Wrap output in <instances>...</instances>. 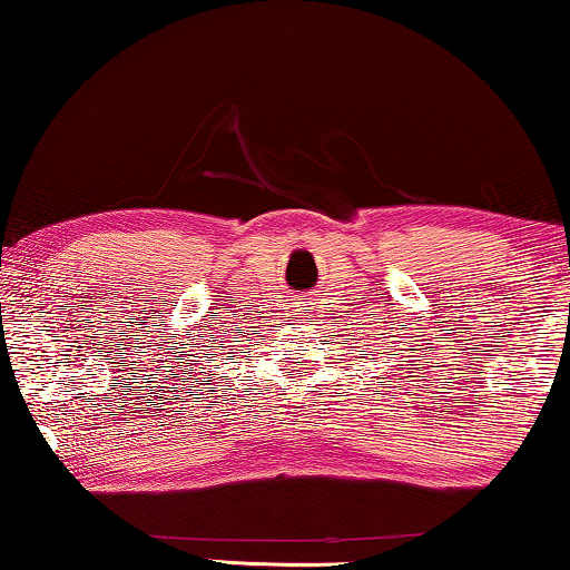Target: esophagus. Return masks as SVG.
<instances>
[{
  "instance_id": "34e87169",
  "label": "esophagus",
  "mask_w": 570,
  "mask_h": 570,
  "mask_svg": "<svg viewBox=\"0 0 570 570\" xmlns=\"http://www.w3.org/2000/svg\"><path fill=\"white\" fill-rule=\"evenodd\" d=\"M291 316L295 324H311L313 316H316V303L311 298H298L291 305Z\"/></svg>"
}]
</instances>
